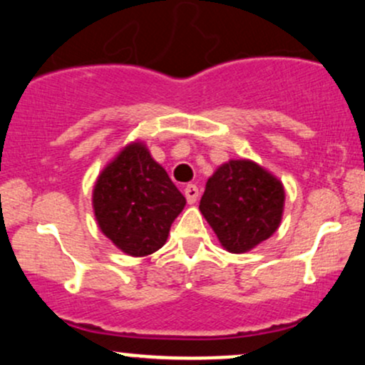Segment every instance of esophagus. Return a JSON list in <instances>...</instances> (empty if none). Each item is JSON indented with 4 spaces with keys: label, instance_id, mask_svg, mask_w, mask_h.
Masks as SVG:
<instances>
[{
    "label": "esophagus",
    "instance_id": "esophagus-1",
    "mask_svg": "<svg viewBox=\"0 0 365 365\" xmlns=\"http://www.w3.org/2000/svg\"><path fill=\"white\" fill-rule=\"evenodd\" d=\"M198 195H200V191H198V187L195 186V184H187V186L184 187V196H186L187 203H190V205L196 203V200H198Z\"/></svg>",
    "mask_w": 365,
    "mask_h": 365
}]
</instances>
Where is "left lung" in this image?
<instances>
[{
    "label": "left lung",
    "instance_id": "left-lung-1",
    "mask_svg": "<svg viewBox=\"0 0 365 365\" xmlns=\"http://www.w3.org/2000/svg\"><path fill=\"white\" fill-rule=\"evenodd\" d=\"M284 182L250 158H230L208 178L200 212L234 255L255 250L282 224Z\"/></svg>",
    "mask_w": 365,
    "mask_h": 365
}]
</instances>
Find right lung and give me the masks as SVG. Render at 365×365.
I'll list each match as a JSON object with an SVG mask.
<instances>
[{"instance_id":"add662e5","label":"right lung","mask_w":365,"mask_h":365,"mask_svg":"<svg viewBox=\"0 0 365 365\" xmlns=\"http://www.w3.org/2000/svg\"><path fill=\"white\" fill-rule=\"evenodd\" d=\"M186 198L135 140L97 175L92 207L101 232L124 255L143 258L164 246Z\"/></svg>"}]
</instances>
